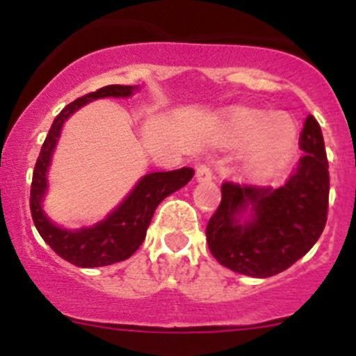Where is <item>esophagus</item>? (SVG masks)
Masks as SVG:
<instances>
[{
  "label": "esophagus",
  "instance_id": "1",
  "mask_svg": "<svg viewBox=\"0 0 356 356\" xmlns=\"http://www.w3.org/2000/svg\"><path fill=\"white\" fill-rule=\"evenodd\" d=\"M213 178V172L212 169H210V165H207V163H200L196 168V181H200V184H207V181H212Z\"/></svg>",
  "mask_w": 356,
  "mask_h": 356
}]
</instances>
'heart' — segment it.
<instances>
[{
	"label": "heart",
	"mask_w": 356,
	"mask_h": 356,
	"mask_svg": "<svg viewBox=\"0 0 356 356\" xmlns=\"http://www.w3.org/2000/svg\"><path fill=\"white\" fill-rule=\"evenodd\" d=\"M213 143L225 149L242 147V171L250 178H264L291 162L298 151L300 130L287 114L235 108L217 121Z\"/></svg>",
	"instance_id": "obj_1"
}]
</instances>
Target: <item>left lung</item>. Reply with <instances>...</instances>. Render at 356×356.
Instances as JSON below:
<instances>
[{
	"label": "left lung",
	"mask_w": 356,
	"mask_h": 356,
	"mask_svg": "<svg viewBox=\"0 0 356 356\" xmlns=\"http://www.w3.org/2000/svg\"><path fill=\"white\" fill-rule=\"evenodd\" d=\"M303 156L284 187L222 185V200L207 226V242L221 266L267 278L305 257L321 237L328 212L330 176L321 127L308 115Z\"/></svg>",
	"instance_id": "obj_1"
}]
</instances>
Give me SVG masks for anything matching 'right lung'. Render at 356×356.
<instances>
[{
  "label": "right lung",
  "mask_w": 356,
  "mask_h": 356,
  "mask_svg": "<svg viewBox=\"0 0 356 356\" xmlns=\"http://www.w3.org/2000/svg\"><path fill=\"white\" fill-rule=\"evenodd\" d=\"M139 85H106L96 92L85 94L76 102L69 103L53 121L33 169L30 193V210L37 232L58 257L78 267H103L130 259L146 238L147 226L156 207L169 194L185 187L194 176L193 168L175 171L147 172L140 178L124 200L106 213L96 225L81 228H65L56 225L44 210L48 194V172L53 153L60 139L65 121L81 106L102 97H131Z\"/></svg>",
  "instance_id": "right-lung-1"
}]
</instances>
